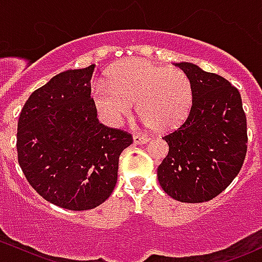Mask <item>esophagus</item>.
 I'll return each mask as SVG.
<instances>
[{
    "instance_id": "obj_1",
    "label": "esophagus",
    "mask_w": 262,
    "mask_h": 262,
    "mask_svg": "<svg viewBox=\"0 0 262 262\" xmlns=\"http://www.w3.org/2000/svg\"><path fill=\"white\" fill-rule=\"evenodd\" d=\"M133 142L136 144H146L147 142H149V138H147V137L144 136H141V134H134Z\"/></svg>"
}]
</instances>
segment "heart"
<instances>
[{
	"instance_id": "1",
	"label": "heart",
	"mask_w": 262,
	"mask_h": 262,
	"mask_svg": "<svg viewBox=\"0 0 262 262\" xmlns=\"http://www.w3.org/2000/svg\"><path fill=\"white\" fill-rule=\"evenodd\" d=\"M95 105L107 123L116 125L137 110L148 125L170 130L184 121L192 105V84L186 73L146 59L125 60L97 83L92 91Z\"/></svg>"
}]
</instances>
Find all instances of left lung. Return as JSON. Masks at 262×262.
I'll return each instance as SVG.
<instances>
[{
  "label": "left lung",
  "mask_w": 262,
  "mask_h": 262,
  "mask_svg": "<svg viewBox=\"0 0 262 262\" xmlns=\"http://www.w3.org/2000/svg\"><path fill=\"white\" fill-rule=\"evenodd\" d=\"M192 84L184 123L163 137L168 155L157 168L160 185L182 203L221 194L241 171L247 152V123L239 91L226 78L192 63H176Z\"/></svg>",
  "instance_id": "1"
}]
</instances>
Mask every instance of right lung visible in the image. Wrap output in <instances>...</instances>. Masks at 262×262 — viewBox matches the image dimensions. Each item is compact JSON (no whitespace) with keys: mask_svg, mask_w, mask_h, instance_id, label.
Masks as SVG:
<instances>
[{"mask_svg":"<svg viewBox=\"0 0 262 262\" xmlns=\"http://www.w3.org/2000/svg\"><path fill=\"white\" fill-rule=\"evenodd\" d=\"M95 66L54 76L35 90L17 121V160L41 198L68 210L99 207L118 180L119 156L133 143L99 123L91 97Z\"/></svg>","mask_w":262,"mask_h":262,"instance_id":"obj_1","label":"right lung"}]
</instances>
